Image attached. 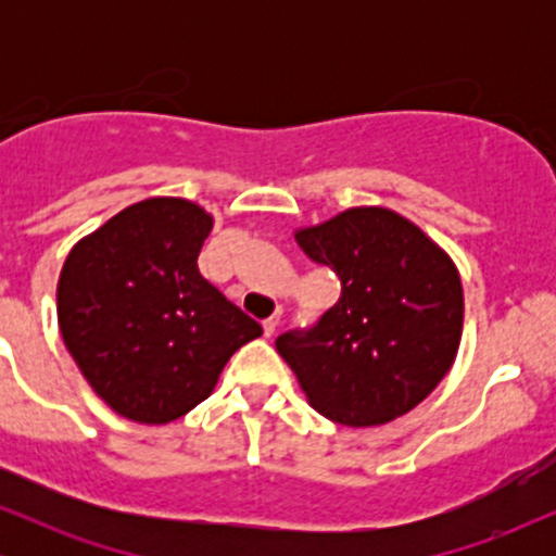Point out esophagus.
Returning a JSON list of instances; mask_svg holds the SVG:
<instances>
[{
	"mask_svg": "<svg viewBox=\"0 0 556 556\" xmlns=\"http://www.w3.org/2000/svg\"><path fill=\"white\" fill-rule=\"evenodd\" d=\"M279 321H282V311H274V314L264 321V334H266V337H271V334H274V329L279 327Z\"/></svg>",
	"mask_w": 556,
	"mask_h": 556,
	"instance_id": "obj_1",
	"label": "esophagus"
}]
</instances>
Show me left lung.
I'll use <instances>...</instances> for the list:
<instances>
[{"label":"left lung","mask_w":556,"mask_h":556,"mask_svg":"<svg viewBox=\"0 0 556 556\" xmlns=\"http://www.w3.org/2000/svg\"><path fill=\"white\" fill-rule=\"evenodd\" d=\"M342 295L314 327L277 337L311 407L342 426L405 416L437 389L463 337L452 258L405 216L361 206L295 232Z\"/></svg>","instance_id":"left-lung-1"}]
</instances>
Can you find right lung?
Here are the masks:
<instances>
[{"mask_svg":"<svg viewBox=\"0 0 556 556\" xmlns=\"http://www.w3.org/2000/svg\"><path fill=\"white\" fill-rule=\"evenodd\" d=\"M214 219L185 198H146L70 251L56 285L65 348L106 405L169 424L212 394L235 350L261 337L198 271Z\"/></svg>","mask_w":556,"mask_h":556,"instance_id":"obj_1","label":"right lung"}]
</instances>
